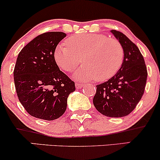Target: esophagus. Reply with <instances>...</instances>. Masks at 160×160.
Masks as SVG:
<instances>
[{
	"instance_id": "1",
	"label": "esophagus",
	"mask_w": 160,
	"mask_h": 160,
	"mask_svg": "<svg viewBox=\"0 0 160 160\" xmlns=\"http://www.w3.org/2000/svg\"><path fill=\"white\" fill-rule=\"evenodd\" d=\"M75 86H76L77 88H82V86H83V84L81 83V82H77L76 83H75Z\"/></svg>"
}]
</instances>
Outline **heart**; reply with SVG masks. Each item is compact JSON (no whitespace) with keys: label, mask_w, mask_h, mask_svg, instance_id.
I'll use <instances>...</instances> for the list:
<instances>
[{"label":"heart","mask_w":160,"mask_h":160,"mask_svg":"<svg viewBox=\"0 0 160 160\" xmlns=\"http://www.w3.org/2000/svg\"><path fill=\"white\" fill-rule=\"evenodd\" d=\"M58 67L72 72L82 62L84 65L75 73L78 80L98 82L113 78L120 69L124 59V49L120 42L98 34L76 35L58 45L54 52Z\"/></svg>","instance_id":"obj_1"}]
</instances>
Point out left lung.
I'll return each mask as SVG.
<instances>
[{
    "instance_id": "1",
    "label": "left lung",
    "mask_w": 160,
    "mask_h": 160,
    "mask_svg": "<svg viewBox=\"0 0 160 160\" xmlns=\"http://www.w3.org/2000/svg\"><path fill=\"white\" fill-rule=\"evenodd\" d=\"M124 49V59L117 74L96 86L93 104L97 111L109 117L129 114L144 92L148 70L144 57L133 42L116 30H111Z\"/></svg>"
}]
</instances>
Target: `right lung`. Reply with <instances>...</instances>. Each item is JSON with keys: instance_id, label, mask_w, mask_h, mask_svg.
<instances>
[{"instance_id": "obj_1", "label": "right lung", "mask_w": 160, "mask_h": 160, "mask_svg": "<svg viewBox=\"0 0 160 160\" xmlns=\"http://www.w3.org/2000/svg\"><path fill=\"white\" fill-rule=\"evenodd\" d=\"M66 37L60 32L36 37L20 51L14 68L16 94L28 113L45 120L58 119L75 91L74 82L60 71L54 58L57 45Z\"/></svg>"}]
</instances>
